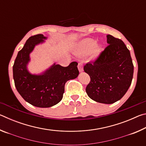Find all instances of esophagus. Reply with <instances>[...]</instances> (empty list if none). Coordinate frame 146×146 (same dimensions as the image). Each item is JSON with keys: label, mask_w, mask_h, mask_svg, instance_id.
<instances>
[{"label": "esophagus", "mask_w": 146, "mask_h": 146, "mask_svg": "<svg viewBox=\"0 0 146 146\" xmlns=\"http://www.w3.org/2000/svg\"><path fill=\"white\" fill-rule=\"evenodd\" d=\"M78 70H79V71H80V72H82L83 71V64H82V63H81V62H79L78 64Z\"/></svg>", "instance_id": "1"}]
</instances>
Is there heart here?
Returning <instances> with one entry per match:
<instances>
[{
  "instance_id": "obj_1",
  "label": "heart",
  "mask_w": 146,
  "mask_h": 146,
  "mask_svg": "<svg viewBox=\"0 0 146 146\" xmlns=\"http://www.w3.org/2000/svg\"><path fill=\"white\" fill-rule=\"evenodd\" d=\"M78 50L83 54H88L93 50L96 55L99 54L102 49L100 44H97V41L93 38H85L80 42L78 46Z\"/></svg>"
}]
</instances>
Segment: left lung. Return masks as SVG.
<instances>
[{
    "instance_id": "1",
    "label": "left lung",
    "mask_w": 146,
    "mask_h": 146,
    "mask_svg": "<svg viewBox=\"0 0 146 146\" xmlns=\"http://www.w3.org/2000/svg\"><path fill=\"white\" fill-rule=\"evenodd\" d=\"M109 45L84 70L91 80L86 88L88 97L96 102L113 104L123 97L133 76V64L129 50L120 39L108 35Z\"/></svg>"
}]
</instances>
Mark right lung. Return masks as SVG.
Segmentation results:
<instances>
[{"label":"right lung","mask_w":146,"mask_h":146,"mask_svg":"<svg viewBox=\"0 0 146 146\" xmlns=\"http://www.w3.org/2000/svg\"><path fill=\"white\" fill-rule=\"evenodd\" d=\"M46 39L42 34L31 36L19 51L13 66L15 86L26 102L38 108H49L62 99L65 84L77 77L78 63L73 62L67 67L54 64L41 75H32L27 70L29 54L35 46Z\"/></svg>","instance_id":"1"}]
</instances>
